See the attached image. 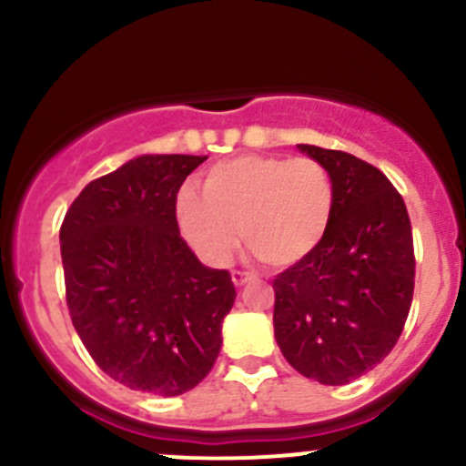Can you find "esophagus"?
I'll return each mask as SVG.
<instances>
[{
	"label": "esophagus",
	"mask_w": 466,
	"mask_h": 466,
	"mask_svg": "<svg viewBox=\"0 0 466 466\" xmlns=\"http://www.w3.org/2000/svg\"><path fill=\"white\" fill-rule=\"evenodd\" d=\"M252 279H255V275H250V272H241V270H234L232 272V281H234V286H237V289H241V286L250 284Z\"/></svg>",
	"instance_id": "esophagus-1"
}]
</instances>
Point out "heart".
<instances>
[{
    "instance_id": "heart-1",
    "label": "heart",
    "mask_w": 466,
    "mask_h": 466,
    "mask_svg": "<svg viewBox=\"0 0 466 466\" xmlns=\"http://www.w3.org/2000/svg\"><path fill=\"white\" fill-rule=\"evenodd\" d=\"M333 216L327 168L309 157L238 155L214 164L203 191L182 187L176 218L182 237L209 266L246 246L272 268H293L322 246Z\"/></svg>"
}]
</instances>
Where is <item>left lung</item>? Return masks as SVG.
Instances as JSON below:
<instances>
[{"label":"left lung","instance_id":"obj_1","mask_svg":"<svg viewBox=\"0 0 466 466\" xmlns=\"http://www.w3.org/2000/svg\"><path fill=\"white\" fill-rule=\"evenodd\" d=\"M327 168L333 216L322 246L272 281L275 340L302 377L345 385L397 345L415 289L406 205L372 164L298 144Z\"/></svg>","mask_w":466,"mask_h":466}]
</instances>
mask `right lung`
<instances>
[{"instance_id":"obj_1","label":"right lung","mask_w":466,"mask_h":466,"mask_svg":"<svg viewBox=\"0 0 466 466\" xmlns=\"http://www.w3.org/2000/svg\"><path fill=\"white\" fill-rule=\"evenodd\" d=\"M207 157L139 155L81 191L60 228L74 329L126 388L177 397L218 359L237 289L207 268L176 220L182 182Z\"/></svg>"}]
</instances>
